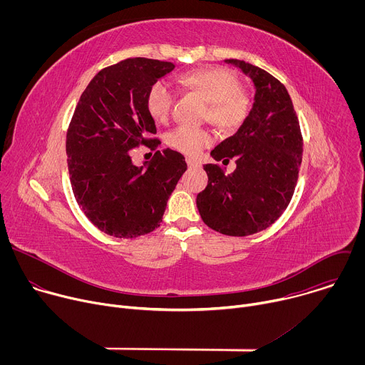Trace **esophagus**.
<instances>
[{"label":"esophagus","instance_id":"34e87169","mask_svg":"<svg viewBox=\"0 0 365 365\" xmlns=\"http://www.w3.org/2000/svg\"><path fill=\"white\" fill-rule=\"evenodd\" d=\"M186 163H187V166H189L190 169H195V168H200V165H199L197 162H195L193 159H190V158H187V159H186Z\"/></svg>","mask_w":365,"mask_h":365}]
</instances>
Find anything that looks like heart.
Here are the masks:
<instances>
[{"mask_svg":"<svg viewBox=\"0 0 365 365\" xmlns=\"http://www.w3.org/2000/svg\"><path fill=\"white\" fill-rule=\"evenodd\" d=\"M186 91L199 93L210 102L206 120L215 123L225 133H235L250 113V96L241 88V79L227 68H203L178 76ZM176 101L175 88L163 79L155 81L145 93V110L159 124L170 120ZM214 133L207 128L180 125L168 134V144L189 155L199 154L214 143Z\"/></svg>","mask_w":365,"mask_h":365,"instance_id":"1","label":"heart"}]
</instances>
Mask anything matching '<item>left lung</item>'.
<instances>
[{
	"label": "left lung",
	"mask_w": 365,
	"mask_h": 365,
	"mask_svg": "<svg viewBox=\"0 0 365 365\" xmlns=\"http://www.w3.org/2000/svg\"><path fill=\"white\" fill-rule=\"evenodd\" d=\"M251 78L252 108L238 131L211 155L224 165L235 159L231 175L205 165L207 186L197 193L202 221L215 231L245 237L274 224L293 196L302 163L303 138L290 95L269 72L238 59H227Z\"/></svg>",
	"instance_id": "left-lung-1"
}]
</instances>
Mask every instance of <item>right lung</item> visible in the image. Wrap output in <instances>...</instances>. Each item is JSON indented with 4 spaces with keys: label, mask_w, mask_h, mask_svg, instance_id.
Listing matches in <instances>:
<instances>
[{
    "label": "right lung",
    "mask_w": 365,
    "mask_h": 365,
    "mask_svg": "<svg viewBox=\"0 0 365 365\" xmlns=\"http://www.w3.org/2000/svg\"><path fill=\"white\" fill-rule=\"evenodd\" d=\"M172 62L121 61L99 71L82 92L66 134L75 199L86 218L115 238H135L160 227L168 199L186 172L185 158L155 151L145 169L131 150L160 144L145 110L148 88L172 72Z\"/></svg>",
    "instance_id": "obj_1"
}]
</instances>
